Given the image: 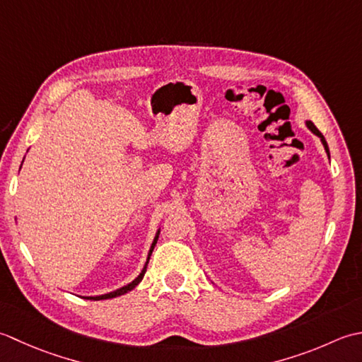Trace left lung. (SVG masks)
<instances>
[{
	"label": "left lung",
	"instance_id": "obj_1",
	"mask_svg": "<svg viewBox=\"0 0 362 362\" xmlns=\"http://www.w3.org/2000/svg\"><path fill=\"white\" fill-rule=\"evenodd\" d=\"M306 124H308V128H309V129H311V131L314 132V134H315V136H319V137H320V140H322V144H323V146H325V151L328 153V156H329V150H328L327 140H325V137H323V136H322V132H320L319 129H317V128H315V124H314L313 122H306Z\"/></svg>",
	"mask_w": 362,
	"mask_h": 362
}]
</instances>
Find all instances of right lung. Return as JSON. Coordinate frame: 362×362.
Instances as JSON below:
<instances>
[{
	"label": "right lung",
	"mask_w": 362,
	"mask_h": 362,
	"mask_svg": "<svg viewBox=\"0 0 362 362\" xmlns=\"http://www.w3.org/2000/svg\"><path fill=\"white\" fill-rule=\"evenodd\" d=\"M158 238H159V231L156 233V238H154V240H153V243H151V248H150V253H148V259H146V262H145V267H144V270H142V272H140V275L134 279V281L129 283L128 286H123V287H120V289H117V291H114V292H109V293H105V295H98V297H86V298H88V300H107V298L120 297V295H123V293H127V292H129V291L134 289V287H136L140 281H142V278H144L145 272H146V265H148L150 256H151V253H153V248H154V245H156Z\"/></svg>",
	"instance_id": "add662e5"
}]
</instances>
